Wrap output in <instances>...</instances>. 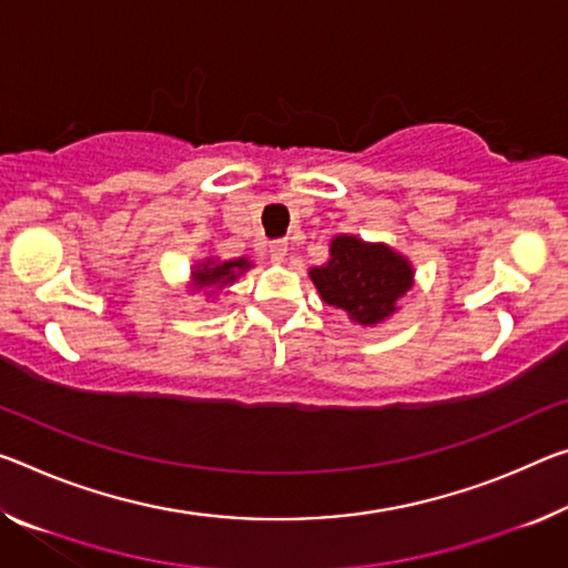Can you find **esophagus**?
<instances>
[{"label":"esophagus","mask_w":568,"mask_h":568,"mask_svg":"<svg viewBox=\"0 0 568 568\" xmlns=\"http://www.w3.org/2000/svg\"><path fill=\"white\" fill-rule=\"evenodd\" d=\"M285 255H287V242L285 240L270 242V260H273V263H283Z\"/></svg>","instance_id":"esophagus-1"}]
</instances>
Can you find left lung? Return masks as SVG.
<instances>
[{"instance_id": "1", "label": "left lung", "mask_w": 568, "mask_h": 568, "mask_svg": "<svg viewBox=\"0 0 568 568\" xmlns=\"http://www.w3.org/2000/svg\"><path fill=\"white\" fill-rule=\"evenodd\" d=\"M328 263L308 270L323 303L346 311L362 328L382 326L399 311L412 291L414 265L386 242H366L356 235L331 240Z\"/></svg>"}]
</instances>
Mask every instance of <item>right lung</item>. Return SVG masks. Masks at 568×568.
Instances as JSON below:
<instances>
[{
	"label": "right lung",
	"instance_id": "obj_1",
	"mask_svg": "<svg viewBox=\"0 0 568 568\" xmlns=\"http://www.w3.org/2000/svg\"><path fill=\"white\" fill-rule=\"evenodd\" d=\"M250 267H255L247 257L235 260H220V257H204L200 263H194L192 273H189V293H204L206 298L224 293L227 287L247 273Z\"/></svg>",
	"mask_w": 568,
	"mask_h": 568
}]
</instances>
